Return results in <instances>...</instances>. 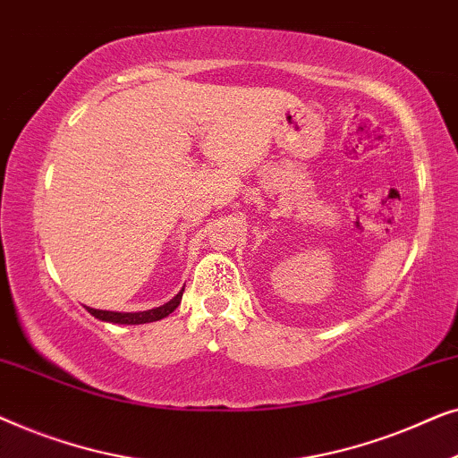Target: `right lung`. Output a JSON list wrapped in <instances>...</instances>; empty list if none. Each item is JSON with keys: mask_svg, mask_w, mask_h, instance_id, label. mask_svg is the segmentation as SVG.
I'll use <instances>...</instances> for the list:
<instances>
[{"mask_svg": "<svg viewBox=\"0 0 458 458\" xmlns=\"http://www.w3.org/2000/svg\"><path fill=\"white\" fill-rule=\"evenodd\" d=\"M183 290H181L177 296L171 300V302L162 304V306H158V309H152V310H143V312H114V310H98V309H87V310H89L96 318H99V321H108V323H118V325L152 323V321H160V318L168 317L174 309H177V306L181 304V298H183Z\"/></svg>", "mask_w": 458, "mask_h": 458, "instance_id": "1", "label": "right lung"}]
</instances>
